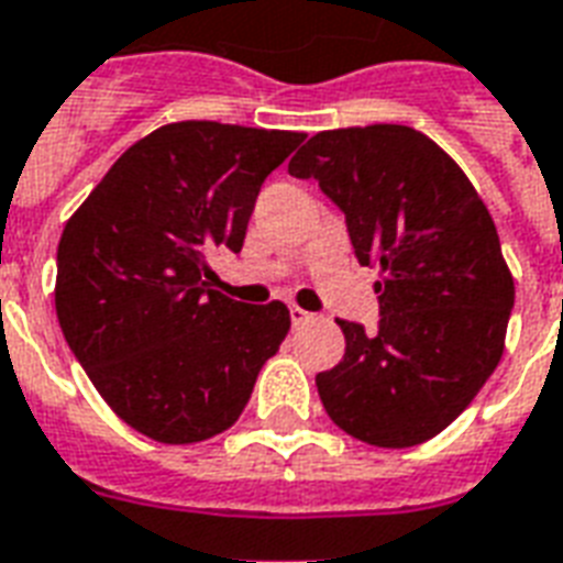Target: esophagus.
Segmentation results:
<instances>
[{
  "mask_svg": "<svg viewBox=\"0 0 563 563\" xmlns=\"http://www.w3.org/2000/svg\"><path fill=\"white\" fill-rule=\"evenodd\" d=\"M308 320H311V314H308L306 308L290 306V323H294V327H302V323H308Z\"/></svg>",
  "mask_w": 563,
  "mask_h": 563,
  "instance_id": "esophagus-1",
  "label": "esophagus"
}]
</instances>
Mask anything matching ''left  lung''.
I'll return each mask as SVG.
<instances>
[{
    "instance_id": "8db88e82",
    "label": "left lung",
    "mask_w": 563,
    "mask_h": 563,
    "mask_svg": "<svg viewBox=\"0 0 563 563\" xmlns=\"http://www.w3.org/2000/svg\"><path fill=\"white\" fill-rule=\"evenodd\" d=\"M287 172L344 213L358 264L379 266V323L338 320L344 358L317 374L323 409L377 448L442 433L496 371L514 278L463 168L404 124L323 130Z\"/></svg>"
}]
</instances>
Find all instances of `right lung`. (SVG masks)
Here are the masks:
<instances>
[{"mask_svg":"<svg viewBox=\"0 0 563 563\" xmlns=\"http://www.w3.org/2000/svg\"><path fill=\"white\" fill-rule=\"evenodd\" d=\"M306 133L180 121L126 147L58 240L56 314L118 418L166 445L234 424L290 329L285 302L246 306L205 282L240 252L266 175Z\"/></svg>","mask_w":563,"mask_h":563,"instance_id":"right-lung-1","label":"right lung"}]
</instances>
